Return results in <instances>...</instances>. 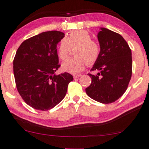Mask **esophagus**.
<instances>
[{
  "instance_id": "34e87169",
  "label": "esophagus",
  "mask_w": 149,
  "mask_h": 149,
  "mask_svg": "<svg viewBox=\"0 0 149 149\" xmlns=\"http://www.w3.org/2000/svg\"><path fill=\"white\" fill-rule=\"evenodd\" d=\"M82 76L81 74H76V75H73V78H78L79 77H81V76Z\"/></svg>"
}]
</instances>
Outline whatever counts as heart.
Returning <instances> with one entry per match:
<instances>
[{
    "instance_id": "1",
    "label": "heart",
    "mask_w": 149,
    "mask_h": 149,
    "mask_svg": "<svg viewBox=\"0 0 149 149\" xmlns=\"http://www.w3.org/2000/svg\"><path fill=\"white\" fill-rule=\"evenodd\" d=\"M78 46L75 51L77 56L68 58L62 63L63 71L78 73L84 69L86 65H92L97 60L100 47L97 42L92 40L89 32L85 30H76L71 32L66 38L60 41L57 54L58 58L65 60L68 58L71 47Z\"/></svg>"
}]
</instances>
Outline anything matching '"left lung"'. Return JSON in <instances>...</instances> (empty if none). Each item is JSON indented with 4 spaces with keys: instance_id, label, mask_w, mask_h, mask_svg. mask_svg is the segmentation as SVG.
I'll use <instances>...</instances> for the list:
<instances>
[{
    "instance_id": "left-lung-1",
    "label": "left lung",
    "mask_w": 149,
    "mask_h": 149,
    "mask_svg": "<svg viewBox=\"0 0 149 149\" xmlns=\"http://www.w3.org/2000/svg\"><path fill=\"white\" fill-rule=\"evenodd\" d=\"M100 53L89 73L92 82L86 92L91 98L101 103L115 102L125 93L132 73V51L120 34L101 27L97 34ZM101 76H99V75Z\"/></svg>"
}]
</instances>
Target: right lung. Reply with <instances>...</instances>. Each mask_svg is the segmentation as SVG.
Masks as SVG:
<instances>
[{"label": "right lung", "mask_w": 149, "mask_h": 149, "mask_svg": "<svg viewBox=\"0 0 149 149\" xmlns=\"http://www.w3.org/2000/svg\"><path fill=\"white\" fill-rule=\"evenodd\" d=\"M59 31L42 32L24 40L13 60V73L17 91L32 108L46 111L64 98L70 73L56 75L60 67L57 45L64 37Z\"/></svg>", "instance_id": "1"}]
</instances>
